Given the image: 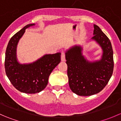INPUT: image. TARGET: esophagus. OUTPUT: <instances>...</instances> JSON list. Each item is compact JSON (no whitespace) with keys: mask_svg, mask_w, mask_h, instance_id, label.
I'll use <instances>...</instances> for the list:
<instances>
[{"mask_svg":"<svg viewBox=\"0 0 121 121\" xmlns=\"http://www.w3.org/2000/svg\"><path fill=\"white\" fill-rule=\"evenodd\" d=\"M61 59L62 61H65V54L64 52H62L61 55Z\"/></svg>","mask_w":121,"mask_h":121,"instance_id":"obj_1","label":"esophagus"}]
</instances>
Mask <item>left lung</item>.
I'll use <instances>...</instances> for the list:
<instances>
[{"mask_svg":"<svg viewBox=\"0 0 121 121\" xmlns=\"http://www.w3.org/2000/svg\"><path fill=\"white\" fill-rule=\"evenodd\" d=\"M94 37L102 55L99 60L90 61L82 55V48L75 46L65 53L68 83L71 91L80 96H90L102 91L110 80L113 70V50L108 37L94 24Z\"/></svg>","mask_w":121,"mask_h":121,"instance_id":"obj_1","label":"left lung"}]
</instances>
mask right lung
Segmentation results:
<instances>
[{
	"label": "right lung",
	"instance_id": "1",
	"mask_svg": "<svg viewBox=\"0 0 121 121\" xmlns=\"http://www.w3.org/2000/svg\"><path fill=\"white\" fill-rule=\"evenodd\" d=\"M35 25L27 24L11 38L5 53L7 77L17 90L26 94H36L43 90L48 84L51 73L61 61V53H57L44 55L32 63H19L16 56L18 42L26 29Z\"/></svg>",
	"mask_w": 121,
	"mask_h": 121
}]
</instances>
